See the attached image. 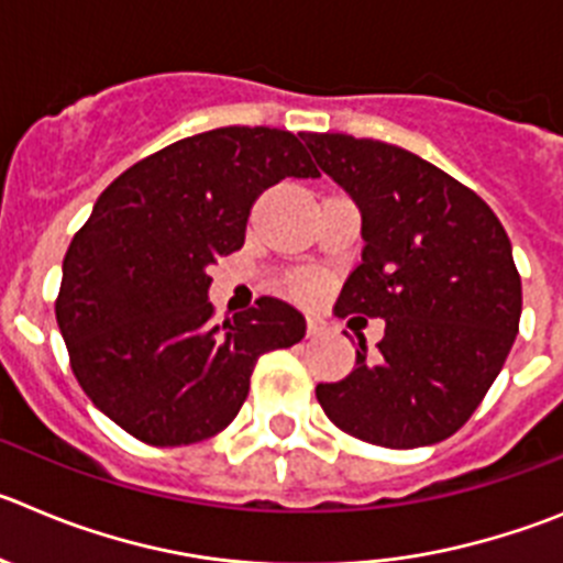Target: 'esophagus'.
Listing matches in <instances>:
<instances>
[{
  "instance_id": "34e87169",
  "label": "esophagus",
  "mask_w": 563,
  "mask_h": 563,
  "mask_svg": "<svg viewBox=\"0 0 563 563\" xmlns=\"http://www.w3.org/2000/svg\"><path fill=\"white\" fill-rule=\"evenodd\" d=\"M327 321H323L321 316H307V334L309 338H321V334H327Z\"/></svg>"
}]
</instances>
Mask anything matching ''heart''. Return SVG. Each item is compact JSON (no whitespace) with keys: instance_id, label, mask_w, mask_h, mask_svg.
Listing matches in <instances>:
<instances>
[{"instance_id":"heart-1","label":"heart","mask_w":563,"mask_h":563,"mask_svg":"<svg viewBox=\"0 0 563 563\" xmlns=\"http://www.w3.org/2000/svg\"><path fill=\"white\" fill-rule=\"evenodd\" d=\"M287 287H290L296 296L309 298L321 290V276H316V273H290V276H287Z\"/></svg>"}]
</instances>
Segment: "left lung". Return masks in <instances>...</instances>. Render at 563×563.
Returning <instances> with one entry per match:
<instances>
[{
  "label": "left lung",
  "mask_w": 563,
  "mask_h": 563,
  "mask_svg": "<svg viewBox=\"0 0 563 563\" xmlns=\"http://www.w3.org/2000/svg\"><path fill=\"white\" fill-rule=\"evenodd\" d=\"M363 214V262L334 312L383 318L385 338L345 379L318 385L334 427L412 450L450 438L503 371L522 316L510 240L486 200L396 144L303 133Z\"/></svg>",
  "instance_id": "obj_1"
}]
</instances>
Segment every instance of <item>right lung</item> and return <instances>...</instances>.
I'll use <instances>...</instances> for the list:
<instances>
[{
    "mask_svg": "<svg viewBox=\"0 0 563 563\" xmlns=\"http://www.w3.org/2000/svg\"><path fill=\"white\" fill-rule=\"evenodd\" d=\"M290 131L231 125L142 158L97 198L64 256L55 301L77 383L151 446L206 441L234 421L256 360L307 332L262 296L214 323L209 265L240 251L254 200L282 178H318Z\"/></svg>",
    "mask_w": 563,
    "mask_h": 563,
    "instance_id": "obj_1",
    "label": "right lung"
}]
</instances>
